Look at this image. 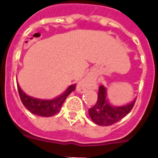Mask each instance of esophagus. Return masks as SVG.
I'll return each instance as SVG.
<instances>
[{
    "mask_svg": "<svg viewBox=\"0 0 158 158\" xmlns=\"http://www.w3.org/2000/svg\"><path fill=\"white\" fill-rule=\"evenodd\" d=\"M94 86V80L90 77H88L85 79H84L77 85V91L78 92H85L87 89H92Z\"/></svg>",
    "mask_w": 158,
    "mask_h": 158,
    "instance_id": "obj_1",
    "label": "esophagus"
}]
</instances>
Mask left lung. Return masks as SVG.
Returning <instances> with one entry per match:
<instances>
[{"label":"left lung","mask_w":158,"mask_h":158,"mask_svg":"<svg viewBox=\"0 0 158 158\" xmlns=\"http://www.w3.org/2000/svg\"><path fill=\"white\" fill-rule=\"evenodd\" d=\"M136 99L124 106L114 107L108 103L106 88L100 85L96 104L89 109L92 120L100 126H110L126 116L133 108Z\"/></svg>","instance_id":"1"}]
</instances>
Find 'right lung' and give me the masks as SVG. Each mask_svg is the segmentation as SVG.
Masks as SVG:
<instances>
[{"label":"right lung","mask_w":158,"mask_h":158,"mask_svg":"<svg viewBox=\"0 0 158 158\" xmlns=\"http://www.w3.org/2000/svg\"><path fill=\"white\" fill-rule=\"evenodd\" d=\"M17 88L20 100L29 111L39 116L51 117L59 112L62 104L67 96L75 90L76 85H69V88L62 95L52 100H41V99L34 98L25 94L18 84Z\"/></svg>","instance_id":"1"}]
</instances>
